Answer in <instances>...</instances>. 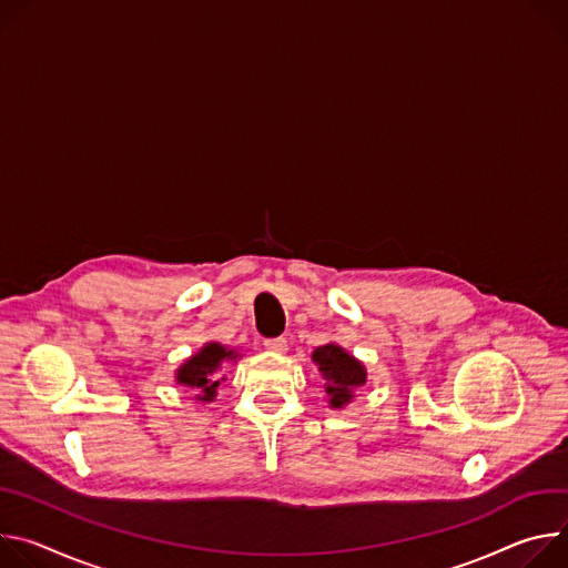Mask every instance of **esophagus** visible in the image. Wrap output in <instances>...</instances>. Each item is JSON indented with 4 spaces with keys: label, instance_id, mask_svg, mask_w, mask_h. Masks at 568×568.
Instances as JSON below:
<instances>
[{
    "label": "esophagus",
    "instance_id": "obj_1",
    "mask_svg": "<svg viewBox=\"0 0 568 568\" xmlns=\"http://www.w3.org/2000/svg\"><path fill=\"white\" fill-rule=\"evenodd\" d=\"M264 347L273 354H286L288 343H286V338H268V341H264Z\"/></svg>",
    "mask_w": 568,
    "mask_h": 568
}]
</instances>
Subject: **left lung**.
<instances>
[{
	"instance_id": "obj_1",
	"label": "left lung",
	"mask_w": 568,
	"mask_h": 568,
	"mask_svg": "<svg viewBox=\"0 0 568 568\" xmlns=\"http://www.w3.org/2000/svg\"><path fill=\"white\" fill-rule=\"evenodd\" d=\"M311 361L323 376L327 404L334 410H343L345 406H349L356 397V390L363 388L367 382L365 365L336 343H327L313 349Z\"/></svg>"
}]
</instances>
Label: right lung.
Segmentation results:
<instances>
[{"label":"right lung","mask_w":568,"mask_h":568,"mask_svg":"<svg viewBox=\"0 0 568 568\" xmlns=\"http://www.w3.org/2000/svg\"><path fill=\"white\" fill-rule=\"evenodd\" d=\"M241 356L239 349L210 341L175 369V384L196 390V402L210 404L214 402L221 382H225V374H221L223 365H234Z\"/></svg>","instance_id":"1"}]
</instances>
